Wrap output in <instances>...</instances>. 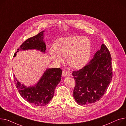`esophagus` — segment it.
<instances>
[{
  "label": "esophagus",
  "mask_w": 126,
  "mask_h": 126,
  "mask_svg": "<svg viewBox=\"0 0 126 126\" xmlns=\"http://www.w3.org/2000/svg\"><path fill=\"white\" fill-rule=\"evenodd\" d=\"M62 75L64 77H68L70 76V73L69 72L66 70H63L62 72Z\"/></svg>",
  "instance_id": "1"
}]
</instances>
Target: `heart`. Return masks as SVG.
<instances>
[{"instance_id": "1", "label": "heart", "mask_w": 126, "mask_h": 126, "mask_svg": "<svg viewBox=\"0 0 126 126\" xmlns=\"http://www.w3.org/2000/svg\"><path fill=\"white\" fill-rule=\"evenodd\" d=\"M50 55L57 63H61L64 57L67 58L68 64L75 69L83 67L89 62L91 54V43L86 37L75 35L59 39L57 46L49 51Z\"/></svg>"}]
</instances>
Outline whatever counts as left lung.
<instances>
[{
    "label": "left lung",
    "instance_id": "1",
    "mask_svg": "<svg viewBox=\"0 0 126 126\" xmlns=\"http://www.w3.org/2000/svg\"><path fill=\"white\" fill-rule=\"evenodd\" d=\"M75 86L73 96L81 105L99 101L104 95L112 78V64L108 49L102 44L94 57L82 69L72 73Z\"/></svg>",
    "mask_w": 126,
    "mask_h": 126
}]
</instances>
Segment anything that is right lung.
<instances>
[{
  "label": "right lung",
  "instance_id": "obj_1",
  "mask_svg": "<svg viewBox=\"0 0 126 126\" xmlns=\"http://www.w3.org/2000/svg\"><path fill=\"white\" fill-rule=\"evenodd\" d=\"M45 31L27 39L20 46L15 53L28 49H37L45 53L46 45L43 40ZM62 70L59 68H47L43 76L34 86L27 87L21 83L15 78V83L21 96L26 101L37 106H44L53 98L56 87L61 79Z\"/></svg>",
  "mask_w": 126,
  "mask_h": 126
}]
</instances>
